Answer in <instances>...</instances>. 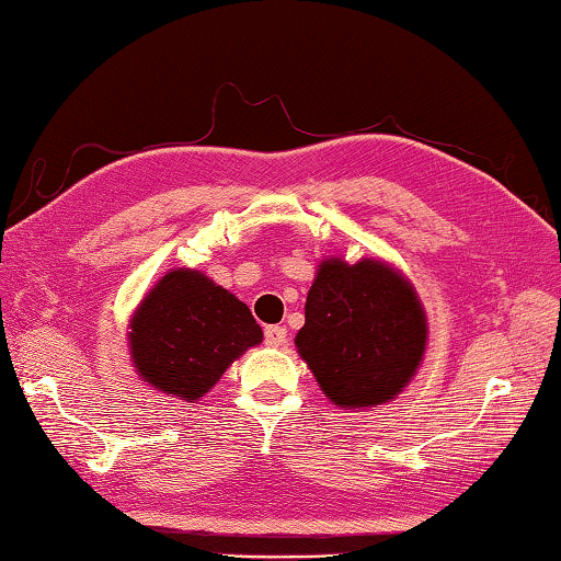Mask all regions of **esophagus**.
Masks as SVG:
<instances>
[{"mask_svg":"<svg viewBox=\"0 0 561 561\" xmlns=\"http://www.w3.org/2000/svg\"><path fill=\"white\" fill-rule=\"evenodd\" d=\"M286 337H288V330L283 325L265 328V345H268V347H283V345H286Z\"/></svg>","mask_w":561,"mask_h":561,"instance_id":"obj_1","label":"esophagus"}]
</instances>
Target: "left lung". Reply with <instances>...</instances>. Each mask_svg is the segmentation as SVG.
I'll return each instance as SVG.
<instances>
[{
	"label": "left lung",
	"instance_id": "left-lung-1",
	"mask_svg": "<svg viewBox=\"0 0 561 561\" xmlns=\"http://www.w3.org/2000/svg\"><path fill=\"white\" fill-rule=\"evenodd\" d=\"M426 340L424 306L399 271L375 259L320 263L296 347L330 401L387 404L416 375Z\"/></svg>",
	"mask_w": 561,
	"mask_h": 561
}]
</instances>
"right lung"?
<instances>
[{
	"instance_id": "obj_1",
	"label": "right lung",
	"mask_w": 561,
	"mask_h": 561,
	"mask_svg": "<svg viewBox=\"0 0 561 561\" xmlns=\"http://www.w3.org/2000/svg\"><path fill=\"white\" fill-rule=\"evenodd\" d=\"M127 337L142 381L194 404L233 359L259 345L263 330L233 293L199 271L176 268L137 306Z\"/></svg>"
}]
</instances>
